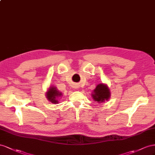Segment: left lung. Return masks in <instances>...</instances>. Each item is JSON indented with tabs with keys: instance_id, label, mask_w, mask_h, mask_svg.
<instances>
[{
	"instance_id": "1",
	"label": "left lung",
	"mask_w": 155,
	"mask_h": 155,
	"mask_svg": "<svg viewBox=\"0 0 155 155\" xmlns=\"http://www.w3.org/2000/svg\"><path fill=\"white\" fill-rule=\"evenodd\" d=\"M93 99L96 102L103 103L105 101L109 99L110 92L107 85L104 84H99L95 87L91 94Z\"/></svg>"
}]
</instances>
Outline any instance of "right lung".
<instances>
[{
	"instance_id": "1",
	"label": "right lung",
	"mask_w": 155,
	"mask_h": 155,
	"mask_svg": "<svg viewBox=\"0 0 155 155\" xmlns=\"http://www.w3.org/2000/svg\"><path fill=\"white\" fill-rule=\"evenodd\" d=\"M61 95V93L55 87L51 86L46 93V97L48 100L52 103H58V101L57 98Z\"/></svg>"
}]
</instances>
